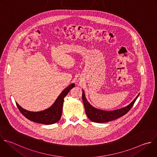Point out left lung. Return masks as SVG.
<instances>
[{"instance_id":"left-lung-1","label":"left lung","mask_w":157,"mask_h":157,"mask_svg":"<svg viewBox=\"0 0 157 157\" xmlns=\"http://www.w3.org/2000/svg\"><path fill=\"white\" fill-rule=\"evenodd\" d=\"M82 90V101L84 103L85 112L87 117L90 121L95 123H106L112 120H115L126 114L131 110V109L134 105V102L136 101V99L139 95V94L132 102H131L129 105H128L124 107H123L120 109L115 110L106 111V110H102L96 109L92 105H91L87 101L85 96L84 91L83 90V89Z\"/></svg>"}]
</instances>
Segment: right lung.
Segmentation results:
<instances>
[{
	"label": "right lung",
	"instance_id": "1",
	"mask_svg": "<svg viewBox=\"0 0 157 157\" xmlns=\"http://www.w3.org/2000/svg\"><path fill=\"white\" fill-rule=\"evenodd\" d=\"M75 86V84L72 83L67 87L59 95L52 105L45 110L40 112H30L23 109L16 102L17 106L22 115L32 121L44 124H54L61 118L64 97Z\"/></svg>",
	"mask_w": 157,
	"mask_h": 157
}]
</instances>
